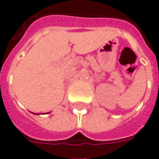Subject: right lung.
<instances>
[{
	"label": "right lung",
	"instance_id": "right-lung-1",
	"mask_svg": "<svg viewBox=\"0 0 159 159\" xmlns=\"http://www.w3.org/2000/svg\"><path fill=\"white\" fill-rule=\"evenodd\" d=\"M36 115H37V114H36Z\"/></svg>",
	"mask_w": 159,
	"mask_h": 159
}]
</instances>
